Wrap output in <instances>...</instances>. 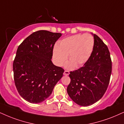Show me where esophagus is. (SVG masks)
<instances>
[{
  "mask_svg": "<svg viewBox=\"0 0 124 124\" xmlns=\"http://www.w3.org/2000/svg\"><path fill=\"white\" fill-rule=\"evenodd\" d=\"M69 71H64L63 73V75L64 76H67L69 75Z\"/></svg>",
  "mask_w": 124,
  "mask_h": 124,
  "instance_id": "esophagus-1",
  "label": "esophagus"
}]
</instances>
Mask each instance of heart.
Masks as SVG:
<instances>
[{"label":"heart","mask_w":124,"mask_h":124,"mask_svg":"<svg viewBox=\"0 0 124 124\" xmlns=\"http://www.w3.org/2000/svg\"><path fill=\"white\" fill-rule=\"evenodd\" d=\"M94 40L90 34H78L64 39L59 43V48L55 47L53 50V58L57 65L62 66L67 59L71 62L65 67L73 69L76 66L79 68L84 65L93 52Z\"/></svg>","instance_id":"obj_1"}]
</instances>
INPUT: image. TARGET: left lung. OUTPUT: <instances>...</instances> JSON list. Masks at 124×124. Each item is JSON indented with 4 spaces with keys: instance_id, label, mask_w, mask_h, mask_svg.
<instances>
[{
    "instance_id": "obj_1",
    "label": "left lung",
    "mask_w": 124,
    "mask_h": 124,
    "mask_svg": "<svg viewBox=\"0 0 124 124\" xmlns=\"http://www.w3.org/2000/svg\"><path fill=\"white\" fill-rule=\"evenodd\" d=\"M94 45L89 60L79 69L70 71L67 92L71 99L82 106L92 105L101 99L109 85L112 61L106 45L95 34Z\"/></svg>"
}]
</instances>
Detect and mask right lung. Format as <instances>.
<instances>
[{
	"mask_svg": "<svg viewBox=\"0 0 124 124\" xmlns=\"http://www.w3.org/2000/svg\"><path fill=\"white\" fill-rule=\"evenodd\" d=\"M61 33L46 30L33 32L17 49L13 63L14 82L23 98L38 104L52 93L64 70L53 63V47Z\"/></svg>",
	"mask_w": 124,
	"mask_h": 124,
	"instance_id": "right-lung-1",
	"label": "right lung"
}]
</instances>
